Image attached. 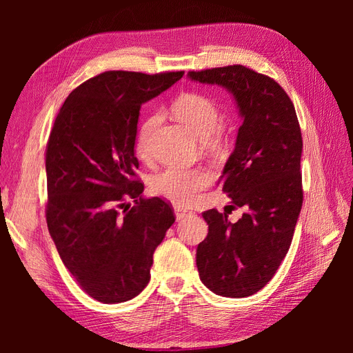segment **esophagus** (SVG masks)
I'll use <instances>...</instances> for the list:
<instances>
[{"label":"esophagus","mask_w":353,"mask_h":353,"mask_svg":"<svg viewBox=\"0 0 353 353\" xmlns=\"http://www.w3.org/2000/svg\"><path fill=\"white\" fill-rule=\"evenodd\" d=\"M175 215H176V219H185L187 216H191L193 215V212L191 210H188V209H185V208H179V206H176L175 208Z\"/></svg>","instance_id":"1"}]
</instances>
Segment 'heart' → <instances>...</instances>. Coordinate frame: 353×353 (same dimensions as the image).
Segmentation results:
<instances>
[{
	"label": "heart",
	"instance_id": "heart-1",
	"mask_svg": "<svg viewBox=\"0 0 353 353\" xmlns=\"http://www.w3.org/2000/svg\"><path fill=\"white\" fill-rule=\"evenodd\" d=\"M172 112L176 119L183 122L200 141L209 138L216 140L218 131L222 126V113L218 104L200 92H184L172 104ZM160 121V113L148 114L138 128L135 152L137 156L148 160L152 156L150 140L156 125ZM210 174L205 169L193 168H168L153 176L152 190L178 206H190L199 199L200 193L210 184Z\"/></svg>",
	"mask_w": 353,
	"mask_h": 353
}]
</instances>
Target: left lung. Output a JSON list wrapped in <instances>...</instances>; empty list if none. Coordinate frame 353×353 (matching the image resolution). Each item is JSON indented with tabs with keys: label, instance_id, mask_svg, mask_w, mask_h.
Returning <instances> with one entry per match:
<instances>
[{
	"label": "left lung",
	"instance_id": "obj_1",
	"mask_svg": "<svg viewBox=\"0 0 353 353\" xmlns=\"http://www.w3.org/2000/svg\"><path fill=\"white\" fill-rule=\"evenodd\" d=\"M232 94L243 123L221 176L243 216L203 212L209 232L196 254L201 283L223 297H248L270 283L290 249L303 203L302 132L294 105L272 78L241 65L188 72Z\"/></svg>",
	"mask_w": 353,
	"mask_h": 353
}]
</instances>
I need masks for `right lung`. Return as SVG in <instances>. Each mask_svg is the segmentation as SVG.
Returning a JSON list of instances; mask_svg holds the SVG:
<instances>
[{
  "label": "right lung",
  "instance_id": "obj_1",
  "mask_svg": "<svg viewBox=\"0 0 353 353\" xmlns=\"http://www.w3.org/2000/svg\"><path fill=\"white\" fill-rule=\"evenodd\" d=\"M183 74L100 73L69 94L51 130L48 231L73 279L99 302H126L144 290L153 253L175 222L169 203L143 197L134 145L141 105Z\"/></svg>",
  "mask_w": 353,
  "mask_h": 353
}]
</instances>
